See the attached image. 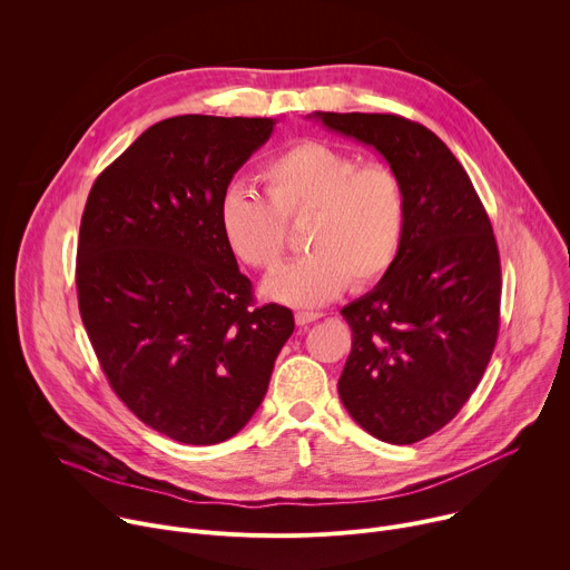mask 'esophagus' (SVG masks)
<instances>
[{"label": "esophagus", "instance_id": "esophagus-1", "mask_svg": "<svg viewBox=\"0 0 570 570\" xmlns=\"http://www.w3.org/2000/svg\"><path fill=\"white\" fill-rule=\"evenodd\" d=\"M317 317H322V313H313V311H297V313H295V322L299 324V327H304V324L315 322Z\"/></svg>", "mask_w": 570, "mask_h": 570}]
</instances>
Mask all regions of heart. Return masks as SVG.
I'll return each mask as SVG.
<instances>
[{
	"label": "heart",
	"instance_id": "obj_1",
	"mask_svg": "<svg viewBox=\"0 0 570 570\" xmlns=\"http://www.w3.org/2000/svg\"><path fill=\"white\" fill-rule=\"evenodd\" d=\"M264 196L229 185L218 200V225L229 250L255 271L273 273L286 250V223L306 220L304 257L268 279L266 293L291 306L334 299L350 279L365 286L396 262L409 196L383 161H365L327 141H297L259 171Z\"/></svg>",
	"mask_w": 570,
	"mask_h": 570
}]
</instances>
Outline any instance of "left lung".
Listing matches in <instances>:
<instances>
[{"mask_svg":"<svg viewBox=\"0 0 570 570\" xmlns=\"http://www.w3.org/2000/svg\"><path fill=\"white\" fill-rule=\"evenodd\" d=\"M313 117L379 150L409 196L394 266L341 311L352 352L338 394L370 435L413 444L460 413L492 358L501 315L494 229L455 155L422 124L367 112Z\"/></svg>","mask_w":570,"mask_h":570,"instance_id":"8db88e82","label":"left lung"}]
</instances>
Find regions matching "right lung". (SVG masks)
<instances>
[{
  "mask_svg": "<svg viewBox=\"0 0 570 570\" xmlns=\"http://www.w3.org/2000/svg\"><path fill=\"white\" fill-rule=\"evenodd\" d=\"M273 119L171 117L97 178L76 253L78 308L117 396L153 431L218 444L257 413L293 313L255 306L218 225Z\"/></svg>",
  "mask_w": 570,
  "mask_h": 570,
  "instance_id": "1",
  "label": "right lung"
}]
</instances>
